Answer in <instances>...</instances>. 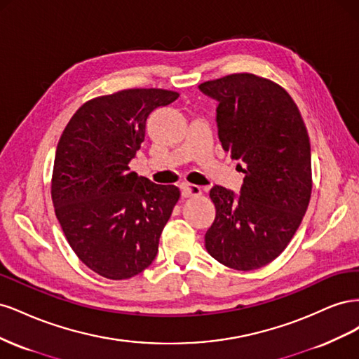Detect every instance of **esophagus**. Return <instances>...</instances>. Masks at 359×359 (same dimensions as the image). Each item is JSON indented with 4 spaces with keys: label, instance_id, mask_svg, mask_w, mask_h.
<instances>
[{
    "label": "esophagus",
    "instance_id": "obj_1",
    "mask_svg": "<svg viewBox=\"0 0 359 359\" xmlns=\"http://www.w3.org/2000/svg\"><path fill=\"white\" fill-rule=\"evenodd\" d=\"M181 194H182V198L201 196V194H202V189H201L199 186H194V184L184 182V184H181Z\"/></svg>",
    "mask_w": 359,
    "mask_h": 359
}]
</instances>
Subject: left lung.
<instances>
[{
    "label": "left lung",
    "instance_id": "1",
    "mask_svg": "<svg viewBox=\"0 0 359 359\" xmlns=\"http://www.w3.org/2000/svg\"><path fill=\"white\" fill-rule=\"evenodd\" d=\"M217 106L223 149L243 161L240 196L214 186L215 220L205 233L208 253L224 266L252 271L287 247L311 196L310 139L298 106L278 83L253 73L203 82Z\"/></svg>",
    "mask_w": 359,
    "mask_h": 359
}]
</instances>
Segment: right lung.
I'll use <instances>...</instances> for the list:
<instances>
[{
	"label": "right lung",
	"mask_w": 359,
	"mask_h": 359,
	"mask_svg": "<svg viewBox=\"0 0 359 359\" xmlns=\"http://www.w3.org/2000/svg\"><path fill=\"white\" fill-rule=\"evenodd\" d=\"M178 93L132 88L95 97L64 128L50 181L55 215L70 247L94 273L126 280L157 256L180 189L130 172L148 115Z\"/></svg>",
	"instance_id": "1"
}]
</instances>
